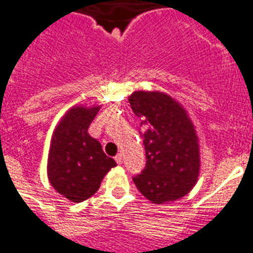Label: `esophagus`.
<instances>
[{
    "instance_id": "esophagus-1",
    "label": "esophagus",
    "mask_w": 253,
    "mask_h": 253,
    "mask_svg": "<svg viewBox=\"0 0 253 253\" xmlns=\"http://www.w3.org/2000/svg\"><path fill=\"white\" fill-rule=\"evenodd\" d=\"M115 162L118 163V165H122L123 163V157H122V154H118L117 157H115Z\"/></svg>"
}]
</instances>
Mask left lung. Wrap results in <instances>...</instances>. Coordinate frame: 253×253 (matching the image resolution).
<instances>
[{"mask_svg":"<svg viewBox=\"0 0 253 253\" xmlns=\"http://www.w3.org/2000/svg\"><path fill=\"white\" fill-rule=\"evenodd\" d=\"M131 109L142 118L146 167L132 178L140 194L163 204L180 199L195 186L200 169L199 140L183 106L161 91H135Z\"/></svg>","mask_w":253,"mask_h":253,"instance_id":"1","label":"left lung"}]
</instances>
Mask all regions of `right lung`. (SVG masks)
<instances>
[{
  "label": "right lung",
  "instance_id": "add662e5",
  "mask_svg": "<svg viewBox=\"0 0 253 253\" xmlns=\"http://www.w3.org/2000/svg\"><path fill=\"white\" fill-rule=\"evenodd\" d=\"M99 106H74L58 123L50 142L47 178L58 194L81 203L95 194L102 179L117 166L88 135Z\"/></svg>",
  "mask_w": 253,
  "mask_h": 253
}]
</instances>
